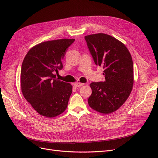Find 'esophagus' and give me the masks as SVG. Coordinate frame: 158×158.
Returning <instances> with one entry per match:
<instances>
[{"label":"esophagus","instance_id":"esophagus-1","mask_svg":"<svg viewBox=\"0 0 158 158\" xmlns=\"http://www.w3.org/2000/svg\"><path fill=\"white\" fill-rule=\"evenodd\" d=\"M84 85H85V83H81V82H76V83H74V84H73L74 86L76 87V88L82 86H83Z\"/></svg>","mask_w":158,"mask_h":158}]
</instances>
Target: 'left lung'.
Returning <instances> with one entry per match:
<instances>
[{"label": "left lung", "instance_id": "1", "mask_svg": "<svg viewBox=\"0 0 158 158\" xmlns=\"http://www.w3.org/2000/svg\"><path fill=\"white\" fill-rule=\"evenodd\" d=\"M85 38L95 63L103 66L105 76V81L89 85L92 93L88 104L101 113H111L124 104L132 91L134 73L131 55L125 45L110 35L97 33Z\"/></svg>", "mask_w": 158, "mask_h": 158}]
</instances>
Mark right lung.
Listing matches in <instances>:
<instances>
[{
    "mask_svg": "<svg viewBox=\"0 0 158 158\" xmlns=\"http://www.w3.org/2000/svg\"><path fill=\"white\" fill-rule=\"evenodd\" d=\"M75 39L47 41L32 47L21 68L20 87L26 101L40 115L53 118L63 113L72 92L70 83L56 79L66 49Z\"/></svg>",
    "mask_w": 158,
    "mask_h": 158,
    "instance_id": "add662e5",
    "label": "right lung"
}]
</instances>
